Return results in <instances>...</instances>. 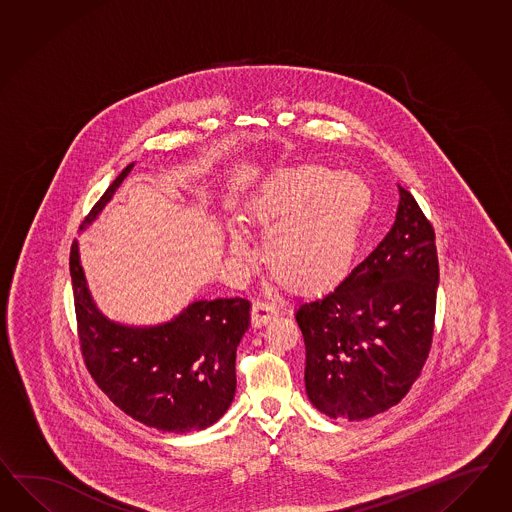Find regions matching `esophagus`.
Wrapping results in <instances>:
<instances>
[{"label": "esophagus", "mask_w": 512, "mask_h": 512, "mask_svg": "<svg viewBox=\"0 0 512 512\" xmlns=\"http://www.w3.org/2000/svg\"><path fill=\"white\" fill-rule=\"evenodd\" d=\"M277 314L279 311L275 309L274 305H270L266 301H255L251 307V324L253 327H262L277 318Z\"/></svg>", "instance_id": "obj_1"}]
</instances>
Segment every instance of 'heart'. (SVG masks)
Here are the masks:
<instances>
[{"mask_svg": "<svg viewBox=\"0 0 512 512\" xmlns=\"http://www.w3.org/2000/svg\"><path fill=\"white\" fill-rule=\"evenodd\" d=\"M374 205V194L359 175L322 164L277 170L248 201V216L266 233L264 253L279 285L316 296L348 275ZM229 250L248 261L246 237L229 231Z\"/></svg>", "mask_w": 512, "mask_h": 512, "instance_id": "obj_1", "label": "heart"}]
</instances>
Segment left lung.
Wrapping results in <instances>:
<instances>
[{
  "label": "left lung",
  "instance_id": "left-lung-1",
  "mask_svg": "<svg viewBox=\"0 0 512 512\" xmlns=\"http://www.w3.org/2000/svg\"><path fill=\"white\" fill-rule=\"evenodd\" d=\"M399 188L396 222L351 274L296 320L305 340L312 405L349 422L394 407L411 390L433 342L438 257L433 225Z\"/></svg>",
  "mask_w": 512,
  "mask_h": 512
}]
</instances>
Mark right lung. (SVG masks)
<instances>
[{
    "label": "right lung",
    "instance_id": "obj_1",
    "mask_svg": "<svg viewBox=\"0 0 512 512\" xmlns=\"http://www.w3.org/2000/svg\"><path fill=\"white\" fill-rule=\"evenodd\" d=\"M135 163L94 205L81 231L113 200ZM75 314L88 372L116 407L159 431L190 433L218 422L237 390V346L250 327V301L196 300L164 324L109 320L90 296L77 240L70 251Z\"/></svg>",
    "mask_w": 512,
    "mask_h": 512
}]
</instances>
